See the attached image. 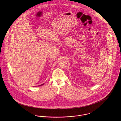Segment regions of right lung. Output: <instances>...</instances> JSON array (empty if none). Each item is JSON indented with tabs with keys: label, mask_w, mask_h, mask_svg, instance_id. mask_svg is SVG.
I'll list each match as a JSON object with an SVG mask.
<instances>
[{
	"label": "right lung",
	"mask_w": 121,
	"mask_h": 121,
	"mask_svg": "<svg viewBox=\"0 0 121 121\" xmlns=\"http://www.w3.org/2000/svg\"><path fill=\"white\" fill-rule=\"evenodd\" d=\"M43 84H44V83H43V84L40 85H39V86H42V85H43Z\"/></svg>",
	"instance_id": "right-lung-1"
}]
</instances>
